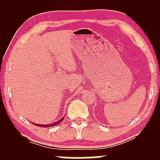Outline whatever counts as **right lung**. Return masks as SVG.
<instances>
[{
	"label": "right lung",
	"instance_id": "add662e5",
	"mask_svg": "<svg viewBox=\"0 0 160 160\" xmlns=\"http://www.w3.org/2000/svg\"><path fill=\"white\" fill-rule=\"evenodd\" d=\"M64 117H63V118L61 119V120H58L57 122H53V124H49V125H41V124H35L34 122H32V123H33V124L34 125H37V126H39V127H41V128H49V127H53V126H55V125H58V124H59L60 122H62V121H63V120H64Z\"/></svg>",
	"mask_w": 160,
	"mask_h": 160
}]
</instances>
